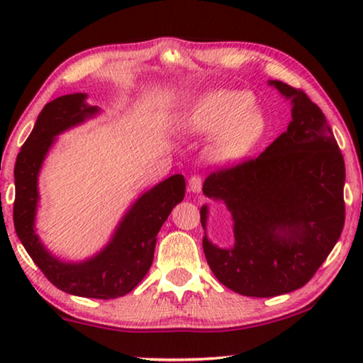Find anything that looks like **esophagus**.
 <instances>
[{"label": "esophagus", "mask_w": 363, "mask_h": 363, "mask_svg": "<svg viewBox=\"0 0 363 363\" xmlns=\"http://www.w3.org/2000/svg\"><path fill=\"white\" fill-rule=\"evenodd\" d=\"M188 185H190V190L195 191V193H200L201 191V185H203V180L200 175H191L188 178Z\"/></svg>", "instance_id": "34e87169"}]
</instances>
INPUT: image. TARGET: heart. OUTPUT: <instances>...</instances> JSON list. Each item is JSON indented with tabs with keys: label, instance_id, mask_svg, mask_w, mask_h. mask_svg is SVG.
I'll return each instance as SVG.
<instances>
[{
	"label": "heart",
	"instance_id": "heart-1",
	"mask_svg": "<svg viewBox=\"0 0 363 363\" xmlns=\"http://www.w3.org/2000/svg\"><path fill=\"white\" fill-rule=\"evenodd\" d=\"M182 130L191 137L213 135L210 157L228 165L245 158L261 140L266 121L255 107V97L247 91L216 89L193 104L183 117Z\"/></svg>",
	"mask_w": 363,
	"mask_h": 363
}]
</instances>
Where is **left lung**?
Masks as SVG:
<instances>
[{
    "instance_id": "obj_1",
    "label": "left lung",
    "mask_w": 363,
    "mask_h": 363,
    "mask_svg": "<svg viewBox=\"0 0 363 363\" xmlns=\"http://www.w3.org/2000/svg\"><path fill=\"white\" fill-rule=\"evenodd\" d=\"M292 102V121L261 155L213 172L203 193L223 200L235 246L203 238L208 266L228 289L274 297L306 286L339 241L345 163L332 128L304 91L271 81ZM206 231L208 208L201 206Z\"/></svg>"
}]
</instances>
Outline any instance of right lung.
<instances>
[{
	"mask_svg": "<svg viewBox=\"0 0 363 363\" xmlns=\"http://www.w3.org/2000/svg\"><path fill=\"white\" fill-rule=\"evenodd\" d=\"M86 97L87 94L61 96L39 113L14 165L13 221L24 250L57 289L92 299H116L130 292L150 269L158 231L185 196V178L173 175L143 193L122 218L111 242L91 259L66 262L54 257L34 231L38 175L54 137L99 112V107L87 106Z\"/></svg>",
	"mask_w": 363,
	"mask_h": 363,
	"instance_id": "obj_1",
	"label": "right lung"
}]
</instances>
